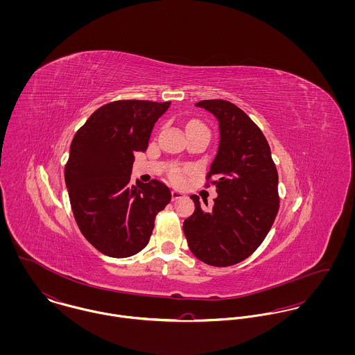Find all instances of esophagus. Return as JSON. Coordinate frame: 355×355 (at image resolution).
I'll return each instance as SVG.
<instances>
[{
    "label": "esophagus",
    "mask_w": 355,
    "mask_h": 355,
    "mask_svg": "<svg viewBox=\"0 0 355 355\" xmlns=\"http://www.w3.org/2000/svg\"><path fill=\"white\" fill-rule=\"evenodd\" d=\"M180 198H183V194L178 190H172V201H178Z\"/></svg>",
    "instance_id": "obj_1"
}]
</instances>
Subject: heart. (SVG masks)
<instances>
[{"mask_svg":"<svg viewBox=\"0 0 355 355\" xmlns=\"http://www.w3.org/2000/svg\"><path fill=\"white\" fill-rule=\"evenodd\" d=\"M189 127H201V128L207 130V128H206L203 124L198 123V121H191ZM184 173H186V171H183V169H176V171L173 172V175H172V176H173V179H175V180H178V182H179V180H182V179H183Z\"/></svg>","mask_w":355,"mask_h":355,"instance_id":"heart-1","label":"heart"}]
</instances>
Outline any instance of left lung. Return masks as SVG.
Returning a JSON list of instances; mask_svg holds the SVG:
<instances>
[{
  "mask_svg": "<svg viewBox=\"0 0 355 355\" xmlns=\"http://www.w3.org/2000/svg\"><path fill=\"white\" fill-rule=\"evenodd\" d=\"M220 125V145L206 184L216 186L213 207L191 196L196 211L183 231L191 253L211 266L242 262L259 248L279 211V175L269 144L253 120L235 103L203 100ZM206 206H207V202Z\"/></svg>",
  "mask_w": 355,
  "mask_h": 355,
  "instance_id": "8db88e82",
  "label": "left lung"
}]
</instances>
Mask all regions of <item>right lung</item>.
<instances>
[{"label": "right lung", "mask_w": 355, "mask_h": 355, "mask_svg": "<svg viewBox=\"0 0 355 355\" xmlns=\"http://www.w3.org/2000/svg\"><path fill=\"white\" fill-rule=\"evenodd\" d=\"M169 105L105 103L72 139L64 176L73 217L83 236L107 257L125 258L145 249L155 216L171 202L164 183L130 182L134 154L148 149L153 127Z\"/></svg>", "instance_id": "add662e5"}]
</instances>
